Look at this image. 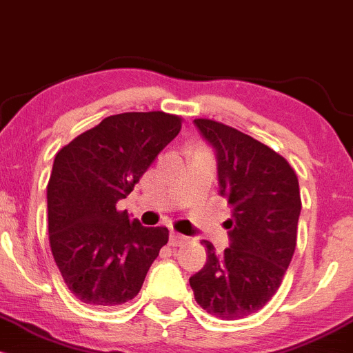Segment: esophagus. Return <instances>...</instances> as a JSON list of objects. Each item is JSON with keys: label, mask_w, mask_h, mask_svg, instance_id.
<instances>
[{"label": "esophagus", "mask_w": 353, "mask_h": 353, "mask_svg": "<svg viewBox=\"0 0 353 353\" xmlns=\"http://www.w3.org/2000/svg\"><path fill=\"white\" fill-rule=\"evenodd\" d=\"M188 241V237L185 236H182V234H179V232H171V245H181V244H184V242Z\"/></svg>", "instance_id": "1"}]
</instances>
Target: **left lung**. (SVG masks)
I'll list each match as a JSON object with an SVG mask.
<instances>
[{
  "mask_svg": "<svg viewBox=\"0 0 353 353\" xmlns=\"http://www.w3.org/2000/svg\"><path fill=\"white\" fill-rule=\"evenodd\" d=\"M217 159L219 192L232 209L229 247L189 279L194 297L210 315L242 319L272 299L297 244L302 202L290 164L254 137L210 119H194Z\"/></svg>",
  "mask_w": 353,
  "mask_h": 353,
  "instance_id": "8db88e82",
  "label": "left lung"
}]
</instances>
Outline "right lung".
Returning <instances> with one entry per match:
<instances>
[{"label":"right lung","instance_id":"1","mask_svg":"<svg viewBox=\"0 0 353 353\" xmlns=\"http://www.w3.org/2000/svg\"><path fill=\"white\" fill-rule=\"evenodd\" d=\"M181 125V117L163 111L123 112L56 154L48 182L51 252L81 302L112 307L134 299L168 244V229L144 228L116 204L131 194Z\"/></svg>","mask_w":353,"mask_h":353}]
</instances>
